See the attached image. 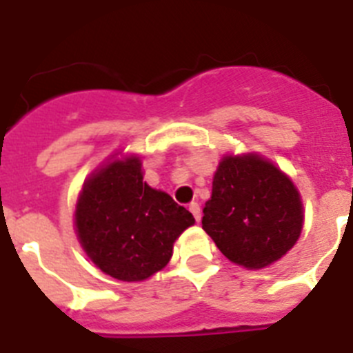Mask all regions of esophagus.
<instances>
[{
	"label": "esophagus",
	"instance_id": "esophagus-1",
	"mask_svg": "<svg viewBox=\"0 0 353 353\" xmlns=\"http://www.w3.org/2000/svg\"><path fill=\"white\" fill-rule=\"evenodd\" d=\"M189 210H191V214L194 215L196 223H199L201 221V208H199L198 203H191L189 205Z\"/></svg>",
	"mask_w": 353,
	"mask_h": 353
}]
</instances>
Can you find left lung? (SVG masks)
<instances>
[{
  "instance_id": "left-lung-1",
  "label": "left lung",
  "mask_w": 353,
  "mask_h": 353,
  "mask_svg": "<svg viewBox=\"0 0 353 353\" xmlns=\"http://www.w3.org/2000/svg\"><path fill=\"white\" fill-rule=\"evenodd\" d=\"M302 223L301 194L279 168L256 154L224 155L201 224L228 260L263 269L295 245Z\"/></svg>"
}]
</instances>
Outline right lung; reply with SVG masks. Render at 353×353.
Wrapping results in <instances>:
<instances>
[{"label": "right lung", "instance_id": "add662e5", "mask_svg": "<svg viewBox=\"0 0 353 353\" xmlns=\"http://www.w3.org/2000/svg\"><path fill=\"white\" fill-rule=\"evenodd\" d=\"M194 224L189 210L143 182L136 155L114 159L90 176L76 205V232L90 260L120 281L164 269L174 240Z\"/></svg>", "mask_w": 353, "mask_h": 353}]
</instances>
